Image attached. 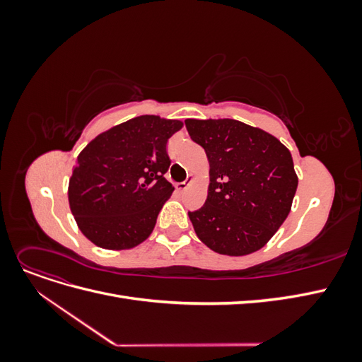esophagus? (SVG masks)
Instances as JSON below:
<instances>
[{"mask_svg": "<svg viewBox=\"0 0 362 362\" xmlns=\"http://www.w3.org/2000/svg\"><path fill=\"white\" fill-rule=\"evenodd\" d=\"M193 181H194V177H193V175H189L187 180H185L184 182H178L177 185H175V187H177L178 192H184V190H187V187Z\"/></svg>", "mask_w": 362, "mask_h": 362, "instance_id": "esophagus-1", "label": "esophagus"}]
</instances>
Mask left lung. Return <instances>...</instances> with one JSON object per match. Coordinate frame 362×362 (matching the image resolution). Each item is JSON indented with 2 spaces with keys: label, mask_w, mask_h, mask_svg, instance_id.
I'll list each match as a JSON object with an SVG mask.
<instances>
[{
  "label": "left lung",
  "mask_w": 362,
  "mask_h": 362,
  "mask_svg": "<svg viewBox=\"0 0 362 362\" xmlns=\"http://www.w3.org/2000/svg\"><path fill=\"white\" fill-rule=\"evenodd\" d=\"M185 127L210 164L206 201L189 213L196 235L222 255L259 250L291 210L299 180L290 151L235 119H187Z\"/></svg>",
  "instance_id": "1"
}]
</instances>
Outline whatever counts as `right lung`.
<instances>
[{
    "label": "right lung",
    "mask_w": 362,
    "mask_h": 362,
    "mask_svg": "<svg viewBox=\"0 0 362 362\" xmlns=\"http://www.w3.org/2000/svg\"><path fill=\"white\" fill-rule=\"evenodd\" d=\"M184 124L137 116L89 141L72 168L71 211L80 231L108 250L131 249L154 231L161 206L175 190L164 178L168 140Z\"/></svg>",
    "instance_id": "add662e5"
}]
</instances>
